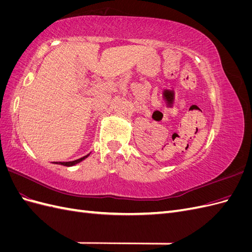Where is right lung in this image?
<instances>
[{"label": "right lung", "instance_id": "add662e5", "mask_svg": "<svg viewBox=\"0 0 252 252\" xmlns=\"http://www.w3.org/2000/svg\"><path fill=\"white\" fill-rule=\"evenodd\" d=\"M89 155H87V156H85V157H83V158H78V159H75V161H71V162H56V164H60V165H63V166H73V165H75V164H78V163H80V162H82L83 159H85L87 157H88Z\"/></svg>", "mask_w": 252, "mask_h": 252}]
</instances>
